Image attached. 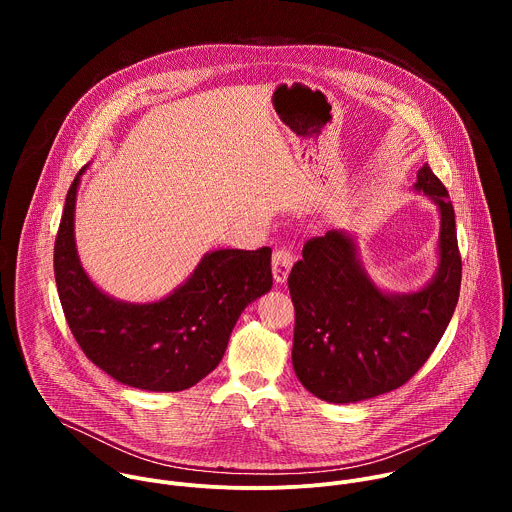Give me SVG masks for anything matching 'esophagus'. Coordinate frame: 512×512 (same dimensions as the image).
<instances>
[{"mask_svg":"<svg viewBox=\"0 0 512 512\" xmlns=\"http://www.w3.org/2000/svg\"><path fill=\"white\" fill-rule=\"evenodd\" d=\"M291 265H294V255H291V251H289L287 247L275 249L273 261H271L273 279H275L277 283H285V281H287V275H289V271H291Z\"/></svg>","mask_w":512,"mask_h":512,"instance_id":"esophagus-1","label":"esophagus"}]
</instances>
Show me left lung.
I'll return each mask as SVG.
<instances>
[{"instance_id":"8db88e82","label":"left lung","mask_w":512,"mask_h":512,"mask_svg":"<svg viewBox=\"0 0 512 512\" xmlns=\"http://www.w3.org/2000/svg\"><path fill=\"white\" fill-rule=\"evenodd\" d=\"M413 190L440 212L437 269L417 291L379 287L352 233L332 229L304 245L287 285L296 308L291 362L328 403H358L405 385L444 336L460 296L462 259L446 186L423 164Z\"/></svg>"}]
</instances>
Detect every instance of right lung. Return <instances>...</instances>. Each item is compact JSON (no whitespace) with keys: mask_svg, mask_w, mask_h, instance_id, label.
I'll use <instances>...</instances> for the list:
<instances>
[{"mask_svg":"<svg viewBox=\"0 0 512 512\" xmlns=\"http://www.w3.org/2000/svg\"><path fill=\"white\" fill-rule=\"evenodd\" d=\"M70 184L54 243L58 298L72 336L101 371L133 389L184 391L223 360L241 312L271 289V249L208 251L158 302L117 300L93 283L75 241L81 176Z\"/></svg>","mask_w":512,"mask_h":512,"instance_id":"right-lung-1","label":"right lung"}]
</instances>
